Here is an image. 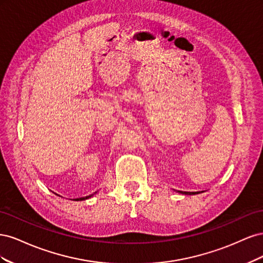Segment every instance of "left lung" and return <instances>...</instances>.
I'll return each mask as SVG.
<instances>
[{"label":"left lung","instance_id":"8db88e82","mask_svg":"<svg viewBox=\"0 0 263 263\" xmlns=\"http://www.w3.org/2000/svg\"><path fill=\"white\" fill-rule=\"evenodd\" d=\"M182 194H186V195H193V194H198V192H183V191H179Z\"/></svg>","mask_w":263,"mask_h":263}]
</instances>
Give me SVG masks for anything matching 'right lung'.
Wrapping results in <instances>:
<instances>
[{
  "label": "right lung",
  "mask_w": 263,
  "mask_h": 263,
  "mask_svg": "<svg viewBox=\"0 0 263 263\" xmlns=\"http://www.w3.org/2000/svg\"><path fill=\"white\" fill-rule=\"evenodd\" d=\"M97 193V192H95ZM95 193H93V194H91V195H87V196H85V197H80V198H76L74 201H83V200H87V198H90V197H92Z\"/></svg>",
  "instance_id": "1"
}]
</instances>
